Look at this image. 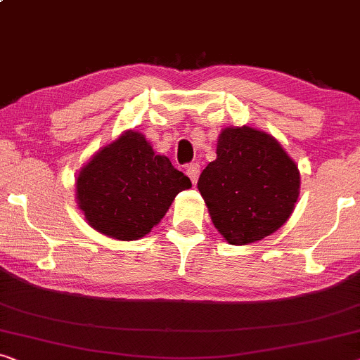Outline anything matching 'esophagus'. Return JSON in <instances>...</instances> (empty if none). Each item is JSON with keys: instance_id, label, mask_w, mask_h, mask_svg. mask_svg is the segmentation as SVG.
Listing matches in <instances>:
<instances>
[{"instance_id": "esophagus-1", "label": "esophagus", "mask_w": 360, "mask_h": 360, "mask_svg": "<svg viewBox=\"0 0 360 360\" xmlns=\"http://www.w3.org/2000/svg\"><path fill=\"white\" fill-rule=\"evenodd\" d=\"M186 174L191 178L192 184H195L197 179H199V174H200V165L199 163H191L186 168Z\"/></svg>"}]
</instances>
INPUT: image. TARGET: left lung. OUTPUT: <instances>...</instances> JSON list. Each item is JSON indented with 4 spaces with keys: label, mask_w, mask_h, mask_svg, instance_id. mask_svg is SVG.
<instances>
[{
    "label": "left lung",
    "mask_w": 360,
    "mask_h": 360,
    "mask_svg": "<svg viewBox=\"0 0 360 360\" xmlns=\"http://www.w3.org/2000/svg\"><path fill=\"white\" fill-rule=\"evenodd\" d=\"M212 224L230 245L272 235L288 220L300 194V171L271 134L225 127L217 158L197 181Z\"/></svg>",
    "instance_id": "left-lung-1"
}]
</instances>
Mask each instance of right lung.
Here are the masks:
<instances>
[{
    "label": "right lung",
    "instance_id": "right-lung-1",
    "mask_svg": "<svg viewBox=\"0 0 360 360\" xmlns=\"http://www.w3.org/2000/svg\"><path fill=\"white\" fill-rule=\"evenodd\" d=\"M75 199L91 229L120 241L140 240L161 221L191 179L158 155L143 134L125 130L79 169Z\"/></svg>",
    "mask_w": 360,
    "mask_h": 360
}]
</instances>
